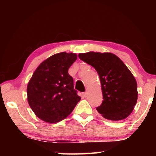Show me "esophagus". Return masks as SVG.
Listing matches in <instances>:
<instances>
[{
	"label": "esophagus",
	"mask_w": 156,
	"mask_h": 156,
	"mask_svg": "<svg viewBox=\"0 0 156 156\" xmlns=\"http://www.w3.org/2000/svg\"><path fill=\"white\" fill-rule=\"evenodd\" d=\"M83 96H84V97L87 96H88V91H86L85 92H84V93H83Z\"/></svg>",
	"instance_id": "obj_1"
}]
</instances>
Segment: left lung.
I'll list each match as a JSON object with an SVG mask.
<instances>
[{
	"instance_id": "1",
	"label": "left lung",
	"mask_w": 156,
	"mask_h": 156,
	"mask_svg": "<svg viewBox=\"0 0 156 156\" xmlns=\"http://www.w3.org/2000/svg\"><path fill=\"white\" fill-rule=\"evenodd\" d=\"M78 57L98 73L103 96L96 108L98 113L110 120L127 118L138 100L136 80L127 67L112 53L90 51L79 54Z\"/></svg>"
}]
</instances>
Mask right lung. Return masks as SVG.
I'll use <instances>...</instances> for the list:
<instances>
[{
  "label": "right lung",
  "mask_w": 156,
  "mask_h": 156,
  "mask_svg": "<svg viewBox=\"0 0 156 156\" xmlns=\"http://www.w3.org/2000/svg\"><path fill=\"white\" fill-rule=\"evenodd\" d=\"M76 59L77 55L73 53L54 54L44 60L31 76L27 88L28 103L44 122L64 120L80 100L68 73Z\"/></svg>",
  "instance_id": "add662e5"
}]
</instances>
